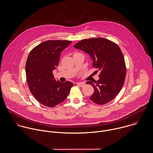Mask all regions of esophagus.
Segmentation results:
<instances>
[{"instance_id": "esophagus-1", "label": "esophagus", "mask_w": 153, "mask_h": 153, "mask_svg": "<svg viewBox=\"0 0 153 153\" xmlns=\"http://www.w3.org/2000/svg\"><path fill=\"white\" fill-rule=\"evenodd\" d=\"M76 85H78V86H79V87H83L85 85V82H77V83H76Z\"/></svg>"}]
</instances>
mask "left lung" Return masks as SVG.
Returning <instances> with one entry per match:
<instances>
[{
	"label": "left lung",
	"mask_w": 153,
	"mask_h": 153,
	"mask_svg": "<svg viewBox=\"0 0 153 153\" xmlns=\"http://www.w3.org/2000/svg\"><path fill=\"white\" fill-rule=\"evenodd\" d=\"M74 48L90 54L93 66L100 73L98 81H87L93 86L92 102L102 105L112 100L120 91L125 82L126 68L123 53L115 43L104 39H84Z\"/></svg>",
	"instance_id": "left-lung-1"
}]
</instances>
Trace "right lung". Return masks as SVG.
I'll list each match as a JSON object with an SVG mask.
<instances>
[{
    "label": "right lung",
    "instance_id": "right-lung-1",
    "mask_svg": "<svg viewBox=\"0 0 153 153\" xmlns=\"http://www.w3.org/2000/svg\"><path fill=\"white\" fill-rule=\"evenodd\" d=\"M68 40H48L39 45L30 52L25 72L29 89L43 105L53 107L63 102L73 83L56 81L53 71L59 63L60 53L71 43Z\"/></svg>",
    "mask_w": 153,
    "mask_h": 153
}]
</instances>
